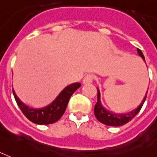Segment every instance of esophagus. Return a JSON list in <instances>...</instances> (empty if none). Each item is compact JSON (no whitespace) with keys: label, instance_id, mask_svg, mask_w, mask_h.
I'll use <instances>...</instances> for the list:
<instances>
[{"label":"esophagus","instance_id":"1","mask_svg":"<svg viewBox=\"0 0 157 157\" xmlns=\"http://www.w3.org/2000/svg\"><path fill=\"white\" fill-rule=\"evenodd\" d=\"M94 80V75L92 74H87L83 79V83L84 84H88V83H91Z\"/></svg>","mask_w":157,"mask_h":157}]
</instances>
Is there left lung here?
<instances>
[{
  "label": "left lung",
  "mask_w": 157,
  "mask_h": 157,
  "mask_svg": "<svg viewBox=\"0 0 157 157\" xmlns=\"http://www.w3.org/2000/svg\"><path fill=\"white\" fill-rule=\"evenodd\" d=\"M138 55L140 56V57L143 59L145 61V57L142 52L140 49H137ZM97 102L95 105V108H94V113L96 116V119L99 121L100 122L105 124L106 126H121L125 125L129 121L134 118L136 115L138 114V112L140 111V110L142 107L144 102L146 101L147 98V94L144 97V99L142 100V101L140 103V105L138 106L137 108H136L135 110L132 111L131 112L128 113H124V114H118V113H114L112 111H107L103 105H102L101 102V94H100L99 89H97Z\"/></svg>",
  "instance_id": "8db88e82"
}]
</instances>
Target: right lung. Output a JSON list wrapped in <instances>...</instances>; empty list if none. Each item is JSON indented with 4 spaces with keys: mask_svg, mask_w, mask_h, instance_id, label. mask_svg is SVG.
<instances>
[{
    "mask_svg": "<svg viewBox=\"0 0 157 157\" xmlns=\"http://www.w3.org/2000/svg\"><path fill=\"white\" fill-rule=\"evenodd\" d=\"M80 86L81 83L79 82L67 86L50 105L40 109L31 108L24 104L17 97L14 90L13 95L17 105L28 120L38 125H48L57 121L63 116L71 96Z\"/></svg>",
    "mask_w": 157,
    "mask_h": 157,
    "instance_id": "obj_1",
    "label": "right lung"
}]
</instances>
